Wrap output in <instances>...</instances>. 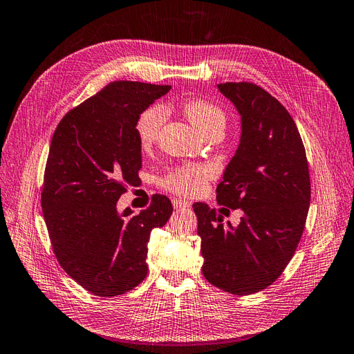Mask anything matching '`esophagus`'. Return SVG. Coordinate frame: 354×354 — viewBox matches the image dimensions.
<instances>
[{
  "label": "esophagus",
  "instance_id": "34e87169",
  "mask_svg": "<svg viewBox=\"0 0 354 354\" xmlns=\"http://www.w3.org/2000/svg\"><path fill=\"white\" fill-rule=\"evenodd\" d=\"M171 203H174V207H175V209H184V207H189V201H187V200H183V198H174V201H171Z\"/></svg>",
  "mask_w": 354,
  "mask_h": 354
}]
</instances>
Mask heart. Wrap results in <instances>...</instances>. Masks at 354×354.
Returning <instances> with one entry per match:
<instances>
[{
	"mask_svg": "<svg viewBox=\"0 0 354 354\" xmlns=\"http://www.w3.org/2000/svg\"><path fill=\"white\" fill-rule=\"evenodd\" d=\"M180 108L193 126L205 136L214 132L222 133L225 127L227 115L224 111L206 99H187ZM165 108L161 105H151L139 114L135 132L140 147L149 148L156 142L161 126L165 123ZM212 175H214V170L206 165L178 166L165 176L163 184L166 188L180 196H196L205 189Z\"/></svg>",
	"mask_w": 354,
	"mask_h": 354,
	"instance_id": "obj_1",
	"label": "heart"
}]
</instances>
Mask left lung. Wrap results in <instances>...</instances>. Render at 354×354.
Masks as SVG:
<instances>
[{"label": "left lung", "mask_w": 354, "mask_h": 354, "mask_svg": "<svg viewBox=\"0 0 354 354\" xmlns=\"http://www.w3.org/2000/svg\"><path fill=\"white\" fill-rule=\"evenodd\" d=\"M218 88L239 109L241 139L216 187V200L245 216L233 228L206 203L193 209L203 276L243 297L276 281L295 254L310 206L308 163L294 118L274 96L249 82Z\"/></svg>", "instance_id": "left-lung-1"}]
</instances>
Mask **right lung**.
Wrapping results in <instances>:
<instances>
[{
	"label": "right lung",
	"instance_id": "obj_1",
	"mask_svg": "<svg viewBox=\"0 0 354 354\" xmlns=\"http://www.w3.org/2000/svg\"><path fill=\"white\" fill-rule=\"evenodd\" d=\"M170 86L113 82L59 121L44 170L41 207L57 262L97 297L132 290L148 272L151 231L171 215L156 194L139 215L117 212V201L139 183V114Z\"/></svg>",
	"mask_w": 354,
	"mask_h": 354
}]
</instances>
